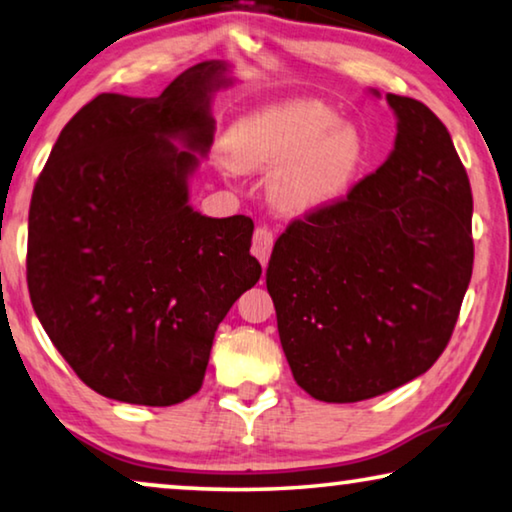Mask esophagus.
Instances as JSON below:
<instances>
[{
    "label": "esophagus",
    "mask_w": 512,
    "mask_h": 512,
    "mask_svg": "<svg viewBox=\"0 0 512 512\" xmlns=\"http://www.w3.org/2000/svg\"><path fill=\"white\" fill-rule=\"evenodd\" d=\"M274 235L268 226H258L254 231V240H251V251L261 261V265H268V258L272 254Z\"/></svg>",
    "instance_id": "1"
}]
</instances>
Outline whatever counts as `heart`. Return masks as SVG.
Instances as JSON below:
<instances>
[{"label":"heart","instance_id":"b5f03b06","mask_svg":"<svg viewBox=\"0 0 512 512\" xmlns=\"http://www.w3.org/2000/svg\"><path fill=\"white\" fill-rule=\"evenodd\" d=\"M226 157L240 170L277 168L272 196L286 212L335 205L353 189L369 159V145L337 110L316 99L265 106L233 124Z\"/></svg>","mask_w":512,"mask_h":512}]
</instances>
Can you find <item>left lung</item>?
Masks as SVG:
<instances>
[{"instance_id":"1","label":"left lung","mask_w":512,"mask_h":512,"mask_svg":"<svg viewBox=\"0 0 512 512\" xmlns=\"http://www.w3.org/2000/svg\"><path fill=\"white\" fill-rule=\"evenodd\" d=\"M395 150L323 210L293 219L265 279L293 379L321 402L379 397L453 337L473 272L469 175L425 103L388 94Z\"/></svg>"}]
</instances>
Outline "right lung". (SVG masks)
I'll list each match as a JSON object with an SVG mask.
<instances>
[{"label": "right lung", "instance_id": "add662e5", "mask_svg": "<svg viewBox=\"0 0 512 512\" xmlns=\"http://www.w3.org/2000/svg\"><path fill=\"white\" fill-rule=\"evenodd\" d=\"M221 71L191 66L152 99L94 96L34 184L29 298L78 379L117 402L173 406L201 390L214 332L261 279L254 221L187 203ZM177 135L189 151L169 143Z\"/></svg>", "mask_w": 512, "mask_h": 512}]
</instances>
